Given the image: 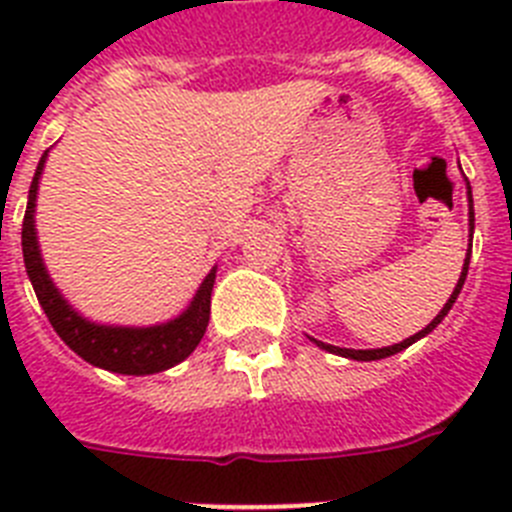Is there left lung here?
<instances>
[{
    "label": "left lung",
    "mask_w": 512,
    "mask_h": 512,
    "mask_svg": "<svg viewBox=\"0 0 512 512\" xmlns=\"http://www.w3.org/2000/svg\"><path fill=\"white\" fill-rule=\"evenodd\" d=\"M467 200H469V238H472L474 233V202H472V187H469L467 182ZM469 256H472V243H469V251H467V259H464V266H461V274H459V282H456L454 292H451L449 302L441 307V312H438L436 318L431 320V323L425 325L423 330H418L415 336L405 338V341L395 343V346H384V348H341V346H330V343H323L318 341V338H310V341H315V346H320L323 351H328V354H336V356H343V359H354V361H377V359H387V356H395L400 354V351H405L408 346H413L415 341H420V338H425L428 333H431L433 328H438V323H441L446 315H449V310L454 307L456 297H459L461 287H464V279H467V271H469Z\"/></svg>",
    "instance_id": "1"
}]
</instances>
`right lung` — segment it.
Instances as JSON below:
<instances>
[{
  "instance_id": "1",
  "label": "right lung",
  "mask_w": 512,
  "mask_h": 512,
  "mask_svg": "<svg viewBox=\"0 0 512 512\" xmlns=\"http://www.w3.org/2000/svg\"><path fill=\"white\" fill-rule=\"evenodd\" d=\"M45 158H48V151L40 158L33 184H30V194H27V210L25 220H22V256H25L27 277L33 282L35 295L51 320L53 330L81 359L115 374H133V377L158 374L187 359L202 341L207 323H210V297L217 266H212L210 274L202 279L187 310L176 315L174 320L138 328V325H104L84 318L53 284L51 274L43 264V256H40L38 230H35V200H38Z\"/></svg>"
}]
</instances>
